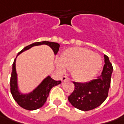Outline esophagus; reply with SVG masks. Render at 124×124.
<instances>
[{"label":"esophagus","mask_w":124,"mask_h":124,"mask_svg":"<svg viewBox=\"0 0 124 124\" xmlns=\"http://www.w3.org/2000/svg\"><path fill=\"white\" fill-rule=\"evenodd\" d=\"M69 80V78H68L67 76H63L62 78V82H64V81H65V80Z\"/></svg>","instance_id":"esophagus-1"}]
</instances>
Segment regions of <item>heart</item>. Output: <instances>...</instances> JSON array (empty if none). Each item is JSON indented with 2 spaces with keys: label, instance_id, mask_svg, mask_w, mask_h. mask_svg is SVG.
<instances>
[{
  "label": "heart",
  "instance_id": "1",
  "mask_svg": "<svg viewBox=\"0 0 124 124\" xmlns=\"http://www.w3.org/2000/svg\"><path fill=\"white\" fill-rule=\"evenodd\" d=\"M57 67L61 72L65 69L72 70L73 78L79 82H87L94 77L101 67V59L89 49L80 47L68 48L62 53Z\"/></svg>",
  "mask_w": 124,
  "mask_h": 124
}]
</instances>
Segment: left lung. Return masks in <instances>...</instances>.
Returning <instances> with one entry per match:
<instances>
[{
    "label": "left lung",
    "mask_w": 124,
    "mask_h": 124,
    "mask_svg": "<svg viewBox=\"0 0 124 124\" xmlns=\"http://www.w3.org/2000/svg\"><path fill=\"white\" fill-rule=\"evenodd\" d=\"M105 64L101 75L87 83L73 82L74 90L68 97L71 104L78 110L88 111L101 105L108 96L113 67L104 55Z\"/></svg>",
    "instance_id": "obj_1"
}]
</instances>
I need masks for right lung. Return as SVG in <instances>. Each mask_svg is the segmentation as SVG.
<instances>
[{
    "label": "right lung",
    "instance_id": "right-lung-1",
    "mask_svg": "<svg viewBox=\"0 0 124 124\" xmlns=\"http://www.w3.org/2000/svg\"><path fill=\"white\" fill-rule=\"evenodd\" d=\"M41 44H46L50 46L55 55L59 51V47H60L59 44L55 42H50V41H44L40 42H35L30 45L25 46L23 50L19 52V54L24 51L29 49L32 46L41 45ZM15 62H16V59L14 60L12 64V71L10 78V91L14 99L18 103V105L25 110H34L40 108L46 103L47 97L48 96L51 89L53 87L61 83V81L60 80L56 81L52 79L50 76H48L32 92L28 94H21L18 91V87H17Z\"/></svg>",
    "mask_w": 124,
    "mask_h": 124
}]
</instances>
